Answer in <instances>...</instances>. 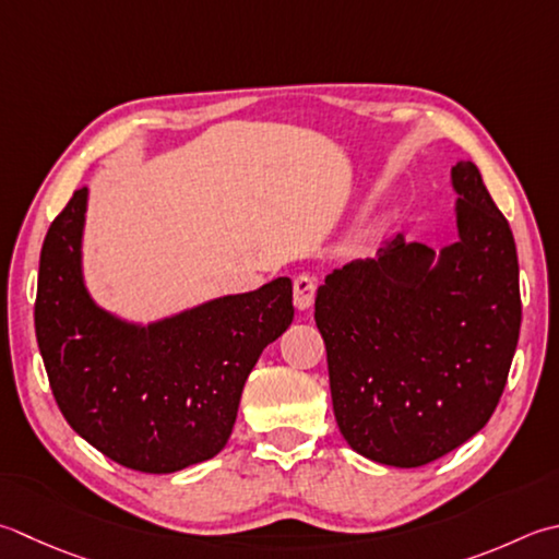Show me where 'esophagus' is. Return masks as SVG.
Wrapping results in <instances>:
<instances>
[{
	"instance_id": "esophagus-1",
	"label": "esophagus",
	"mask_w": 559,
	"mask_h": 559,
	"mask_svg": "<svg viewBox=\"0 0 559 559\" xmlns=\"http://www.w3.org/2000/svg\"><path fill=\"white\" fill-rule=\"evenodd\" d=\"M314 290H317V283L308 273H300V276H295L293 281V302L298 310H308L310 305L314 302Z\"/></svg>"
}]
</instances>
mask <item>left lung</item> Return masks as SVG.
Returning <instances> with one entry per match:
<instances>
[{"label":"left lung","instance_id":"left-lung-1","mask_svg":"<svg viewBox=\"0 0 559 559\" xmlns=\"http://www.w3.org/2000/svg\"><path fill=\"white\" fill-rule=\"evenodd\" d=\"M457 233L433 251L402 235L317 290L338 431L395 467L439 461L483 429L504 392L521 330L511 227L473 162L453 167Z\"/></svg>","mask_w":559,"mask_h":559}]
</instances>
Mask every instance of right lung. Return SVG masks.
I'll return each instance as SVG.
<instances>
[{
    "label": "right lung",
    "instance_id": "add662e5",
    "mask_svg": "<svg viewBox=\"0 0 559 559\" xmlns=\"http://www.w3.org/2000/svg\"><path fill=\"white\" fill-rule=\"evenodd\" d=\"M86 189L40 249L36 338L52 397L72 429L118 465L177 473L225 448L247 376L293 322L290 278L227 295L152 326L98 310L84 290Z\"/></svg>",
    "mask_w": 559,
    "mask_h": 559
}]
</instances>
